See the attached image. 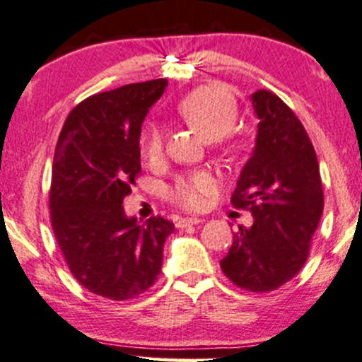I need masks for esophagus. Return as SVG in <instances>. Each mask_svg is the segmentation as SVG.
Wrapping results in <instances>:
<instances>
[{"mask_svg":"<svg viewBox=\"0 0 362 362\" xmlns=\"http://www.w3.org/2000/svg\"><path fill=\"white\" fill-rule=\"evenodd\" d=\"M202 221H203L202 218H196V216H191V218H180V220L176 221V226H177V228H186V226L198 225V223H202Z\"/></svg>","mask_w":362,"mask_h":362,"instance_id":"1","label":"esophagus"}]
</instances>
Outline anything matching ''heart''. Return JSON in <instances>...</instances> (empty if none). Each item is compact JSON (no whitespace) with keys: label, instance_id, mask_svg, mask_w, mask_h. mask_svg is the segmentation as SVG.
<instances>
[{"label":"heart","instance_id":"heart-1","mask_svg":"<svg viewBox=\"0 0 362 362\" xmlns=\"http://www.w3.org/2000/svg\"><path fill=\"white\" fill-rule=\"evenodd\" d=\"M177 114L204 141H220L233 131L238 122V104L226 88L204 86L191 90L177 104ZM142 156L151 164L160 163L164 154V132L158 124H151L142 134ZM230 159L238 156L236 147L226 149ZM218 181L209 171H193L180 176L169 186L168 199L182 209L196 211L206 206L215 194Z\"/></svg>","mask_w":362,"mask_h":362}]
</instances>
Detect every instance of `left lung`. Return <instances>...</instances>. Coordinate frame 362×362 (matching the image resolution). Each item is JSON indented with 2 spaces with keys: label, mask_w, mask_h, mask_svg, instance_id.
Masks as SVG:
<instances>
[{
  "label": "left lung",
  "mask_w": 362,
  "mask_h": 362,
  "mask_svg": "<svg viewBox=\"0 0 362 362\" xmlns=\"http://www.w3.org/2000/svg\"><path fill=\"white\" fill-rule=\"evenodd\" d=\"M252 105L258 122L257 144L245 164L231 204L253 215L240 226L223 274L248 292H272L302 270L324 209V191L314 146L285 102L257 90Z\"/></svg>",
  "instance_id": "1"
}]
</instances>
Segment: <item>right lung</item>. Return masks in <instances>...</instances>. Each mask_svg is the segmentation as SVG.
<instances>
[{"instance_id":"1","label":"right lung","mask_w":362,"mask_h":362,"mask_svg":"<svg viewBox=\"0 0 362 362\" xmlns=\"http://www.w3.org/2000/svg\"><path fill=\"white\" fill-rule=\"evenodd\" d=\"M166 78L92 95L66 117L55 147L50 218L57 243L80 285L110 300L151 288L174 225L127 218L122 203L141 174V126Z\"/></svg>"}]
</instances>
